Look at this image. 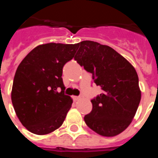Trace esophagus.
<instances>
[{
	"mask_svg": "<svg viewBox=\"0 0 158 158\" xmlns=\"http://www.w3.org/2000/svg\"><path fill=\"white\" fill-rule=\"evenodd\" d=\"M81 98L79 96H74L73 97V99H74V101H77V100H79V99Z\"/></svg>",
	"mask_w": 158,
	"mask_h": 158,
	"instance_id": "34e87169",
	"label": "esophagus"
}]
</instances>
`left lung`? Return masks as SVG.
I'll list each match as a JSON object with an SVG mask.
<instances>
[{
    "mask_svg": "<svg viewBox=\"0 0 158 158\" xmlns=\"http://www.w3.org/2000/svg\"><path fill=\"white\" fill-rule=\"evenodd\" d=\"M78 47L74 60L93 74L94 83L102 90L91 100L93 109L84 116V121L102 136H115L132 122L139 105L137 72L125 57L108 46L83 41Z\"/></svg>",
    "mask_w": 158,
    "mask_h": 158,
    "instance_id": "left-lung-1",
    "label": "left lung"
}]
</instances>
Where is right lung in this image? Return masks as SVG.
<instances>
[{"label": "right lung", "mask_w": 158, "mask_h": 158, "mask_svg": "<svg viewBox=\"0 0 158 158\" xmlns=\"http://www.w3.org/2000/svg\"><path fill=\"white\" fill-rule=\"evenodd\" d=\"M77 44L47 43L31 51L17 68L11 92L22 125L35 135L52 133L63 124L73 100L64 94L62 69Z\"/></svg>", "instance_id": "1"}]
</instances>
